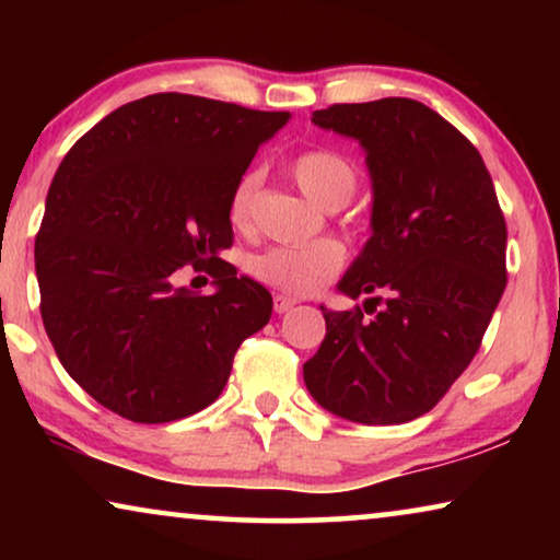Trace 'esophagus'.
Masks as SVG:
<instances>
[{"mask_svg": "<svg viewBox=\"0 0 560 560\" xmlns=\"http://www.w3.org/2000/svg\"><path fill=\"white\" fill-rule=\"evenodd\" d=\"M272 305H275V313H288L295 305V301H293V298H288V295H275Z\"/></svg>", "mask_w": 560, "mask_h": 560, "instance_id": "obj_1", "label": "esophagus"}]
</instances>
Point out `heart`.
<instances>
[{
    "instance_id": "heart-1",
    "label": "heart",
    "mask_w": 560,
    "mask_h": 560,
    "mask_svg": "<svg viewBox=\"0 0 560 560\" xmlns=\"http://www.w3.org/2000/svg\"><path fill=\"white\" fill-rule=\"evenodd\" d=\"M290 173L301 190L328 211L341 209L357 194L359 175L351 160L339 150L316 148L293 158ZM262 175L259 171H244L234 180L229 194V221L234 229H249L255 219V203ZM343 265V247L334 240H318L293 247H270L252 259V272L267 285L285 293L308 295L324 288Z\"/></svg>"
}]
</instances>
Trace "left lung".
I'll list each match as a JSON object with an SVG mask.
<instances>
[{
    "mask_svg": "<svg viewBox=\"0 0 560 560\" xmlns=\"http://www.w3.org/2000/svg\"><path fill=\"white\" fill-rule=\"evenodd\" d=\"M313 125L354 137L372 178V236L339 282L362 308L328 311L303 364L320 408L397 425L433 408L479 351L508 285V226L477 148L412 98L334 104Z\"/></svg>",
    "mask_w": 560,
    "mask_h": 560,
    "instance_id": "left-lung-1",
    "label": "left lung"
}]
</instances>
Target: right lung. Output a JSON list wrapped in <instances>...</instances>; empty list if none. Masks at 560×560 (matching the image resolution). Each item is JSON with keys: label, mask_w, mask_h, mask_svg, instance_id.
<instances>
[{"label": "right lung", "mask_w": 560, "mask_h": 560, "mask_svg": "<svg viewBox=\"0 0 560 560\" xmlns=\"http://www.w3.org/2000/svg\"><path fill=\"white\" fill-rule=\"evenodd\" d=\"M288 119L152 94L68 150L35 240L40 313L60 364L106 410L171 423L209 408L240 343L270 320L272 295L219 252L234 240V180ZM183 264L218 293L175 287Z\"/></svg>", "instance_id": "add662e5"}]
</instances>
